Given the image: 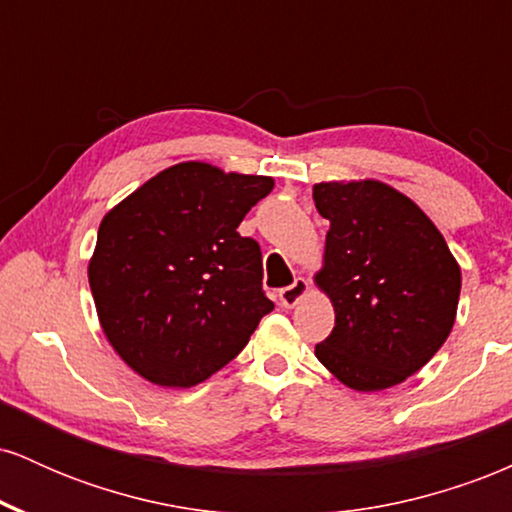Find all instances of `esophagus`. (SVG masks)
Returning a JSON list of instances; mask_svg holds the SVG:
<instances>
[{
  "instance_id": "34e87169",
  "label": "esophagus",
  "mask_w": 512,
  "mask_h": 512,
  "mask_svg": "<svg viewBox=\"0 0 512 512\" xmlns=\"http://www.w3.org/2000/svg\"><path fill=\"white\" fill-rule=\"evenodd\" d=\"M308 293V281L305 279H296L291 286H286V289L279 291V303L284 305V308H293L301 298Z\"/></svg>"
}]
</instances>
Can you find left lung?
I'll return each mask as SVG.
<instances>
[{
    "mask_svg": "<svg viewBox=\"0 0 512 512\" xmlns=\"http://www.w3.org/2000/svg\"><path fill=\"white\" fill-rule=\"evenodd\" d=\"M313 199L330 221L317 284L334 305L315 356L354 390L399 385L448 339L460 267L433 221L385 182H320Z\"/></svg>",
    "mask_w": 512,
    "mask_h": 512,
    "instance_id": "obj_1",
    "label": "left lung"
}]
</instances>
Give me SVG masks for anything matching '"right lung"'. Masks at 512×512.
Instances as JSON below:
<instances>
[{"label":"right lung","instance_id":"obj_1","mask_svg":"<svg viewBox=\"0 0 512 512\" xmlns=\"http://www.w3.org/2000/svg\"><path fill=\"white\" fill-rule=\"evenodd\" d=\"M264 175L178 163L105 214L88 284L108 342L163 387H192L233 361L274 303L260 243L240 221L272 192Z\"/></svg>","mask_w":512,"mask_h":512}]
</instances>
